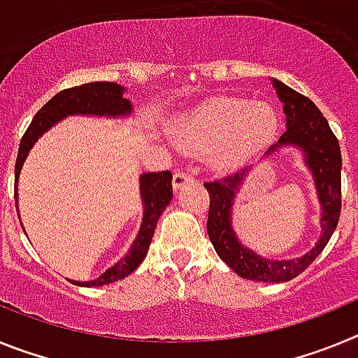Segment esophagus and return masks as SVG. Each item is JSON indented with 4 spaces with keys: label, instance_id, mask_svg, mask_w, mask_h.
I'll return each instance as SVG.
<instances>
[{
    "label": "esophagus",
    "instance_id": "34e87169",
    "mask_svg": "<svg viewBox=\"0 0 358 358\" xmlns=\"http://www.w3.org/2000/svg\"><path fill=\"white\" fill-rule=\"evenodd\" d=\"M194 181V177L189 176L188 172H176L173 173V179H172V186H173V189H181L182 186H186L188 185V182H192Z\"/></svg>",
    "mask_w": 358,
    "mask_h": 358
}]
</instances>
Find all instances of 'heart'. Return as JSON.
Here are the masks:
<instances>
[{
    "label": "heart",
    "mask_w": 358,
    "mask_h": 358,
    "mask_svg": "<svg viewBox=\"0 0 358 358\" xmlns=\"http://www.w3.org/2000/svg\"><path fill=\"white\" fill-rule=\"evenodd\" d=\"M276 125V113L267 103L210 98L177 118L173 140L182 150H206L213 169L235 170L267 147Z\"/></svg>",
    "instance_id": "obj_1"
}]
</instances>
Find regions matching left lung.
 <instances>
[{
	"instance_id": "left-lung-1",
	"label": "left lung",
	"mask_w": 358,
	"mask_h": 358,
	"mask_svg": "<svg viewBox=\"0 0 358 358\" xmlns=\"http://www.w3.org/2000/svg\"><path fill=\"white\" fill-rule=\"evenodd\" d=\"M285 113V132L280 140L264 154L262 161L274 156L281 148L292 147L301 152L303 163L312 173L319 206H321V236L315 245L299 258L271 260L245 248L233 229V206L236 195L249 177L251 169L227 176L220 181L206 182L210 194L208 211V236L217 255L235 271L238 276L252 281L280 283L289 281L308 267L327 248L341 217V159L339 141L331 132L327 118L310 98L303 96L283 82L271 78Z\"/></svg>"
}]
</instances>
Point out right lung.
Listing matches in <instances>:
<instances>
[{"mask_svg": "<svg viewBox=\"0 0 358 358\" xmlns=\"http://www.w3.org/2000/svg\"><path fill=\"white\" fill-rule=\"evenodd\" d=\"M125 87L115 82H91V84L77 85L71 90L57 93L46 106L37 110L31 120L30 127L24 132L23 140L19 143L17 161H15V206H17V181L19 173L23 169L24 161L30 154L31 147L39 141L41 136L68 116H100V118H127L132 115V103L129 98L123 96ZM140 195L143 202V218L138 231V236L132 242L131 249L122 260L109 267L102 276L91 281H75L71 283L78 287H102L115 283V281L127 278L140 267L143 258L150 248L152 236L156 231L164 208L172 201V173L166 172H148L140 176ZM19 215V208H17Z\"/></svg>", "mask_w": 358, "mask_h": 358, "instance_id": "right-lung-1", "label": "right lung"}]
</instances>
